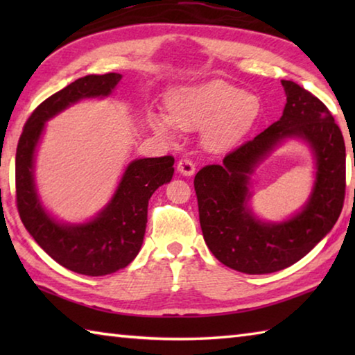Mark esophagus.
<instances>
[{"label":"esophagus","mask_w":355,"mask_h":355,"mask_svg":"<svg viewBox=\"0 0 355 355\" xmlns=\"http://www.w3.org/2000/svg\"><path fill=\"white\" fill-rule=\"evenodd\" d=\"M177 171L180 173H183V175H192L196 171V164L192 163V159L189 158H182L177 164Z\"/></svg>","instance_id":"esophagus-1"}]
</instances>
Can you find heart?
<instances>
[{
  "label": "heart",
  "instance_id": "1",
  "mask_svg": "<svg viewBox=\"0 0 355 355\" xmlns=\"http://www.w3.org/2000/svg\"><path fill=\"white\" fill-rule=\"evenodd\" d=\"M257 95L224 80H209L177 89L167 100V116H152L159 133L169 135L173 125L194 130L207 124V139L213 147H230L249 133L260 116Z\"/></svg>",
  "mask_w": 355,
  "mask_h": 355
}]
</instances>
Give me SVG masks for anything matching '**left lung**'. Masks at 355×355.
I'll return each mask as SVG.
<instances>
[{"instance_id": "obj_1", "label": "left lung", "mask_w": 355, "mask_h": 355, "mask_svg": "<svg viewBox=\"0 0 355 355\" xmlns=\"http://www.w3.org/2000/svg\"><path fill=\"white\" fill-rule=\"evenodd\" d=\"M286 105L277 122L225 155L222 164L196 173L203 239L225 266L245 274H269L305 257L335 225L346 194V147L332 112L299 84L282 80ZM299 135L317 158V183L306 208L282 225H264L245 205L247 180L254 164L275 143ZM355 166V161H354Z\"/></svg>"}]
</instances>
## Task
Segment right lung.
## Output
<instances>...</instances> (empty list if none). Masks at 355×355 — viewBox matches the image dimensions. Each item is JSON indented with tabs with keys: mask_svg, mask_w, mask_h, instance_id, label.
Returning a JSON list of instances; mask_svg holds the SVG:
<instances>
[{
	"mask_svg": "<svg viewBox=\"0 0 355 355\" xmlns=\"http://www.w3.org/2000/svg\"><path fill=\"white\" fill-rule=\"evenodd\" d=\"M120 80V73L78 78L35 107L17 146L15 202L23 225L53 260L83 275L112 274L135 260L146 233L148 199L171 182L175 159L166 155L133 161L98 218L83 225H61L44 211L35 194L34 150L48 119L81 98L110 95Z\"/></svg>",
	"mask_w": 355,
	"mask_h": 355,
	"instance_id": "add662e5",
	"label": "right lung"
}]
</instances>
